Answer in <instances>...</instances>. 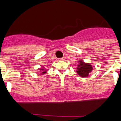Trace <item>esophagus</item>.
<instances>
[{"instance_id": "34e87169", "label": "esophagus", "mask_w": 121, "mask_h": 121, "mask_svg": "<svg viewBox=\"0 0 121 121\" xmlns=\"http://www.w3.org/2000/svg\"><path fill=\"white\" fill-rule=\"evenodd\" d=\"M65 60V56L62 57L60 59V60Z\"/></svg>"}]
</instances>
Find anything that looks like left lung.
Wrapping results in <instances>:
<instances>
[{"label": "left lung", "mask_w": 121, "mask_h": 121, "mask_svg": "<svg viewBox=\"0 0 121 121\" xmlns=\"http://www.w3.org/2000/svg\"><path fill=\"white\" fill-rule=\"evenodd\" d=\"M78 63H80L77 67V73L82 77H86L88 75L89 73L92 72V70H93L92 65L88 63L83 62L82 61H80Z\"/></svg>", "instance_id": "1"}]
</instances>
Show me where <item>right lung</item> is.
Here are the masks:
<instances>
[{"label": "right lung", "mask_w": 121, "mask_h": 121, "mask_svg": "<svg viewBox=\"0 0 121 121\" xmlns=\"http://www.w3.org/2000/svg\"><path fill=\"white\" fill-rule=\"evenodd\" d=\"M40 70H42V72H41V73L42 75H43V74H44L46 73V71H44V70L43 68H41Z\"/></svg>", "instance_id": "add662e5"}]
</instances>
